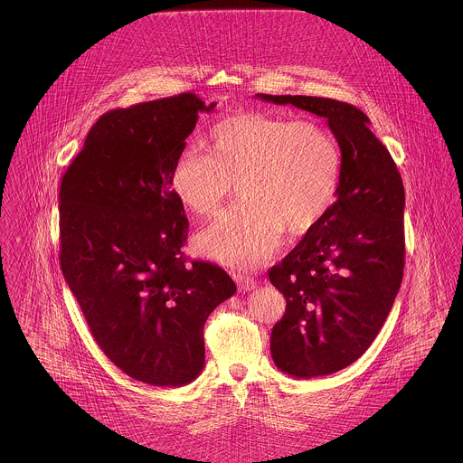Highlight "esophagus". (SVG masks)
<instances>
[{"label":"esophagus","instance_id":"34e87169","mask_svg":"<svg viewBox=\"0 0 463 463\" xmlns=\"http://www.w3.org/2000/svg\"><path fill=\"white\" fill-rule=\"evenodd\" d=\"M232 278L234 281L238 283V287L242 291H250V289H255L257 288V279L251 278L250 274H244V272H232Z\"/></svg>","mask_w":463,"mask_h":463}]
</instances>
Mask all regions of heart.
Listing matches in <instances>:
<instances>
[{
	"label": "heart",
	"mask_w": 463,
	"mask_h": 463,
	"mask_svg": "<svg viewBox=\"0 0 463 463\" xmlns=\"http://www.w3.org/2000/svg\"><path fill=\"white\" fill-rule=\"evenodd\" d=\"M342 175V153L317 119L240 112L210 135V155L185 149L172 189L201 219L215 217L232 196L242 201L198 236L199 251L231 267H255L278 250L283 232L304 234L330 212Z\"/></svg>",
	"instance_id": "1"
}]
</instances>
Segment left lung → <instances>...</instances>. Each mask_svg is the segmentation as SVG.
Instances as JSON below:
<instances>
[{
    "mask_svg": "<svg viewBox=\"0 0 463 463\" xmlns=\"http://www.w3.org/2000/svg\"><path fill=\"white\" fill-rule=\"evenodd\" d=\"M265 102L326 118L342 153L330 212L269 279L287 300L270 333L276 366L297 378L347 368L382 330L404 269V185L392 156L353 104L307 95H265Z\"/></svg>",
    "mask_w": 463,
    "mask_h": 463,
    "instance_id": "8db88e82",
    "label": "left lung"
}]
</instances>
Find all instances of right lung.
I'll return each instance as SVG.
<instances>
[{"label":"right lung","mask_w":463,"mask_h":463,"mask_svg":"<svg viewBox=\"0 0 463 463\" xmlns=\"http://www.w3.org/2000/svg\"><path fill=\"white\" fill-rule=\"evenodd\" d=\"M196 93L102 114L61 182V269L102 353L157 387L204 366L203 326L236 285L182 251L189 221L172 189L185 138L210 112Z\"/></svg>","instance_id":"1"}]
</instances>
